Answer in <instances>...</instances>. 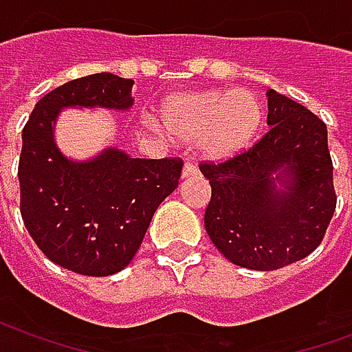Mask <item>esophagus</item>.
I'll return each instance as SVG.
<instances>
[{
	"mask_svg": "<svg viewBox=\"0 0 352 352\" xmlns=\"http://www.w3.org/2000/svg\"><path fill=\"white\" fill-rule=\"evenodd\" d=\"M192 175H198V168L190 164V162H186L183 168V177H192Z\"/></svg>",
	"mask_w": 352,
	"mask_h": 352,
	"instance_id": "esophagus-1",
	"label": "esophagus"
}]
</instances>
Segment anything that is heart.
<instances>
[{
	"mask_svg": "<svg viewBox=\"0 0 352 352\" xmlns=\"http://www.w3.org/2000/svg\"><path fill=\"white\" fill-rule=\"evenodd\" d=\"M264 120L260 100L249 90H207L169 98L162 107L164 128L183 141H196L209 158H230L256 138Z\"/></svg>",
	"mask_w": 352,
	"mask_h": 352,
	"instance_id": "obj_1",
	"label": "heart"
}]
</instances>
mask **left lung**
Listing matches in <instances>:
<instances>
[{
    "label": "left lung",
    "mask_w": 352,
    "mask_h": 352,
    "mask_svg": "<svg viewBox=\"0 0 352 352\" xmlns=\"http://www.w3.org/2000/svg\"><path fill=\"white\" fill-rule=\"evenodd\" d=\"M267 124L249 148L199 164L211 184L207 234L232 264L256 272L315 251L338 201L326 124L275 90H267ZM277 180L285 191L274 188Z\"/></svg>",
    "instance_id": "obj_1"
}]
</instances>
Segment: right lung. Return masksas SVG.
I'll use <instances>...</instances> for the list:
<instances>
[{
  "label": "right lung",
  "mask_w": 352,
  "mask_h": 352,
  "mask_svg": "<svg viewBox=\"0 0 352 352\" xmlns=\"http://www.w3.org/2000/svg\"><path fill=\"white\" fill-rule=\"evenodd\" d=\"M131 87L113 73L65 82L37 101L22 130V221L47 258L80 275L105 277L130 264L183 171L181 158H130L109 148L92 162H72L56 148L52 124L62 109H128Z\"/></svg>",
  "instance_id": "add662e5"
}]
</instances>
